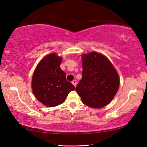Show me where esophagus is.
I'll list each match as a JSON object with an SVG mask.
<instances>
[{
  "label": "esophagus",
  "mask_w": 147,
  "mask_h": 147,
  "mask_svg": "<svg viewBox=\"0 0 147 147\" xmlns=\"http://www.w3.org/2000/svg\"><path fill=\"white\" fill-rule=\"evenodd\" d=\"M72 84H73L74 87L76 86V80H73V82H72Z\"/></svg>",
  "instance_id": "1"
}]
</instances>
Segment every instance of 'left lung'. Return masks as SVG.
I'll return each instance as SVG.
<instances>
[{
	"label": "left lung",
	"instance_id": "obj_1",
	"mask_svg": "<svg viewBox=\"0 0 147 147\" xmlns=\"http://www.w3.org/2000/svg\"><path fill=\"white\" fill-rule=\"evenodd\" d=\"M82 78L76 86V92L85 105L101 108L112 100L118 91L117 72L102 54L92 52L82 57Z\"/></svg>",
	"mask_w": 147,
	"mask_h": 147
}]
</instances>
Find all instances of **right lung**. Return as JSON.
<instances>
[{
    "mask_svg": "<svg viewBox=\"0 0 147 147\" xmlns=\"http://www.w3.org/2000/svg\"><path fill=\"white\" fill-rule=\"evenodd\" d=\"M61 57L52 53L42 59L35 69L32 80L35 96L45 106L54 107L63 103L69 92L75 88L66 80L59 67Z\"/></svg>",
    "mask_w": 147,
    "mask_h": 147,
    "instance_id": "right-lung-1",
    "label": "right lung"
}]
</instances>
